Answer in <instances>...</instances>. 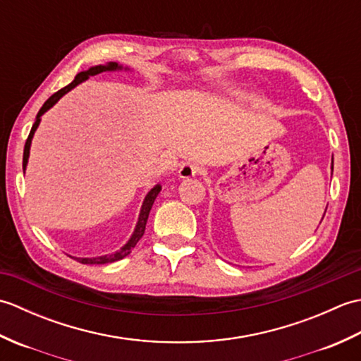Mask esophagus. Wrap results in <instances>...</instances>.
Returning a JSON list of instances; mask_svg holds the SVG:
<instances>
[{
	"label": "esophagus",
	"mask_w": 361,
	"mask_h": 361,
	"mask_svg": "<svg viewBox=\"0 0 361 361\" xmlns=\"http://www.w3.org/2000/svg\"><path fill=\"white\" fill-rule=\"evenodd\" d=\"M198 172H200V167H198L197 164H192V163H185L178 171V176L183 180H188V178H192V176H195Z\"/></svg>",
	"instance_id": "1"
}]
</instances>
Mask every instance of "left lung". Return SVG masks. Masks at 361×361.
Listing matches in <instances>:
<instances>
[{
	"mask_svg": "<svg viewBox=\"0 0 361 361\" xmlns=\"http://www.w3.org/2000/svg\"><path fill=\"white\" fill-rule=\"evenodd\" d=\"M332 171H334V158H332ZM326 214V212H324Z\"/></svg>",
	"mask_w": 361,
	"mask_h": 361,
	"instance_id": "1",
	"label": "left lung"
}]
</instances>
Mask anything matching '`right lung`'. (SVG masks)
Wrapping results in <instances>:
<instances>
[{
  "label": "right lung",
  "mask_w": 361,
  "mask_h": 361,
  "mask_svg": "<svg viewBox=\"0 0 361 361\" xmlns=\"http://www.w3.org/2000/svg\"><path fill=\"white\" fill-rule=\"evenodd\" d=\"M121 70H128V68H122L121 65H118L116 62H109L105 65H97V66H91L90 70L87 71H82L79 73L78 75H75L74 80L70 83V85H66L65 88L59 90L57 93H54L48 101H46L43 104V106L40 109V111L37 113V118H35V122L32 128H30V133L27 136L26 140V144H25V152H23V172L26 171V166H27V159H29V150H30V142H32V137H34V133L35 130L38 127V124H40L42 121V116L43 114L48 111L52 105H56L59 102V99L65 96L68 91H71L74 87H78L79 83L85 82L87 79H90L91 75H97L101 73H105V71H121ZM161 190V185H157L153 186L149 194L145 195L144 202H142V206H141V212H140V217H137V224H136V228L135 231L132 234V237H130L128 242L122 247L119 251L116 252H111V255H105V256H99V257H75V260H79L80 264H90V265H102V264H110V262H116V260H121L124 259L126 256H128L130 252H132V250L136 247V243L140 242V239L142 237L144 231H145V224H147V219H149V214H150V209L153 206V202H155V198L158 197Z\"/></svg>",
  "instance_id": "add662e5"
}]
</instances>
